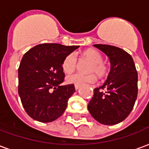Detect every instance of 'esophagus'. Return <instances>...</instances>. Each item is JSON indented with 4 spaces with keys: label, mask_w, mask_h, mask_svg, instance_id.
Returning a JSON list of instances; mask_svg holds the SVG:
<instances>
[{
    "label": "esophagus",
    "mask_w": 149,
    "mask_h": 149,
    "mask_svg": "<svg viewBox=\"0 0 149 149\" xmlns=\"http://www.w3.org/2000/svg\"><path fill=\"white\" fill-rule=\"evenodd\" d=\"M79 88H80V85H75V89H76V90H78Z\"/></svg>",
    "instance_id": "34e87169"
}]
</instances>
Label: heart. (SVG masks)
Here are the masks:
<instances>
[{"mask_svg": "<svg viewBox=\"0 0 149 149\" xmlns=\"http://www.w3.org/2000/svg\"><path fill=\"white\" fill-rule=\"evenodd\" d=\"M83 57L91 62L88 66V72L96 73L98 77L102 78L107 74L106 65L103 63V57L100 52L95 49H87L83 52ZM77 59L75 53L72 52L67 55L62 62V69L65 73H71L77 67ZM93 73L88 75H82L80 73L69 75L66 77V82L68 84L75 85H82L87 83H94L96 81V76Z\"/></svg>", "mask_w": 149, "mask_h": 149, "instance_id": "heart-1", "label": "heart"}]
</instances>
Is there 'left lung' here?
I'll use <instances>...</instances> for the list:
<instances>
[{"instance_id": "left-lung-1", "label": "left lung", "mask_w": 149, "mask_h": 149, "mask_svg": "<svg viewBox=\"0 0 149 149\" xmlns=\"http://www.w3.org/2000/svg\"><path fill=\"white\" fill-rule=\"evenodd\" d=\"M94 47L109 57L110 72L103 85L94 89L88 109L100 124L116 125L133 109L137 97V72L133 59L125 50L108 45Z\"/></svg>"}]
</instances>
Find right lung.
I'll return each instance as SVG.
<instances>
[{
    "mask_svg": "<svg viewBox=\"0 0 149 149\" xmlns=\"http://www.w3.org/2000/svg\"><path fill=\"white\" fill-rule=\"evenodd\" d=\"M80 46L41 44L29 49L18 68V93L31 118L49 123L59 118L75 93L74 84L62 85V62Z\"/></svg>",
    "mask_w": 149,
    "mask_h": 149,
    "instance_id": "obj_1",
    "label": "right lung"
}]
</instances>
